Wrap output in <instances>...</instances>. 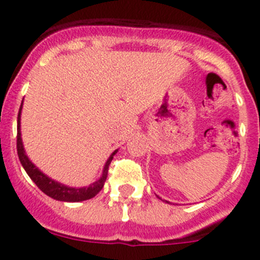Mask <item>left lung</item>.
Masks as SVG:
<instances>
[{
	"instance_id": "8db88e82",
	"label": "left lung",
	"mask_w": 260,
	"mask_h": 260,
	"mask_svg": "<svg viewBox=\"0 0 260 260\" xmlns=\"http://www.w3.org/2000/svg\"><path fill=\"white\" fill-rule=\"evenodd\" d=\"M157 198H158V196H157ZM159 199V198H158ZM167 203H169V201H167Z\"/></svg>"
}]
</instances>
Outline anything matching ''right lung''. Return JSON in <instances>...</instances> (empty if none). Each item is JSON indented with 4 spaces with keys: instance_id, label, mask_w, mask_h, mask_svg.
Returning a JSON list of instances; mask_svg holds the SVG:
<instances>
[{
    "instance_id": "1",
    "label": "right lung",
    "mask_w": 260,
    "mask_h": 260,
    "mask_svg": "<svg viewBox=\"0 0 260 260\" xmlns=\"http://www.w3.org/2000/svg\"><path fill=\"white\" fill-rule=\"evenodd\" d=\"M21 111H22V104H21L17 115V154L21 165L25 169L26 174L30 176V179L36 183V186L44 193H46L54 200L64 201V203H79V201L89 200V199L94 198L103 188L104 182L107 180V175H108V167L111 165V161L113 159V156L118 152V149H115L113 153L109 156V158L107 159L106 165L103 167V174L99 177V180L90 183L89 186H84V187H70V186L50 179L49 176H46L43 171H40L30 161V158L26 154L25 148H23L22 138H21Z\"/></svg>"
}]
</instances>
